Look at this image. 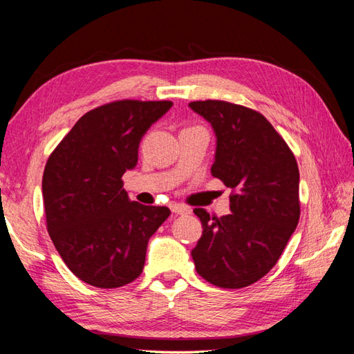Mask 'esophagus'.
I'll return each mask as SVG.
<instances>
[{
	"mask_svg": "<svg viewBox=\"0 0 354 354\" xmlns=\"http://www.w3.org/2000/svg\"><path fill=\"white\" fill-rule=\"evenodd\" d=\"M170 209L173 213H176V214H189L192 212L190 207H187L184 204H171Z\"/></svg>",
	"mask_w": 354,
	"mask_h": 354,
	"instance_id": "esophagus-1",
	"label": "esophagus"
}]
</instances>
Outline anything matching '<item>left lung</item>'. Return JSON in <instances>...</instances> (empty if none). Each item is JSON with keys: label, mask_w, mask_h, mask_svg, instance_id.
<instances>
[{"label": "left lung", "mask_w": 354, "mask_h": 354, "mask_svg": "<svg viewBox=\"0 0 354 354\" xmlns=\"http://www.w3.org/2000/svg\"><path fill=\"white\" fill-rule=\"evenodd\" d=\"M212 124L216 153L212 175L230 187L227 216L195 209L203 236L192 250L199 276L221 288H242L272 270L299 223V169L264 115L227 101H193Z\"/></svg>", "instance_id": "1"}]
</instances>
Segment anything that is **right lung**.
I'll return each mask as SVG.
<instances>
[{"instance_id":"right-lung-1","label":"right lung","mask_w":354,"mask_h":354,"mask_svg":"<svg viewBox=\"0 0 354 354\" xmlns=\"http://www.w3.org/2000/svg\"><path fill=\"white\" fill-rule=\"evenodd\" d=\"M171 101H113L76 121L48 156L43 175L47 232L68 270L98 288L141 274L151 234L167 207L130 201L122 175L138 162L145 131Z\"/></svg>"}]
</instances>
